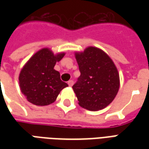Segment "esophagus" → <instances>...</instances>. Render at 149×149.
<instances>
[{
    "mask_svg": "<svg viewBox=\"0 0 149 149\" xmlns=\"http://www.w3.org/2000/svg\"><path fill=\"white\" fill-rule=\"evenodd\" d=\"M68 84L69 86H72V84H73V81L72 80H70V81H68Z\"/></svg>",
    "mask_w": 149,
    "mask_h": 149,
    "instance_id": "obj_1",
    "label": "esophagus"
}]
</instances>
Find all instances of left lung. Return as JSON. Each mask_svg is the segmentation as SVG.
I'll return each mask as SVG.
<instances>
[{"instance_id": "left-lung-1", "label": "left lung", "mask_w": 149, "mask_h": 149, "mask_svg": "<svg viewBox=\"0 0 149 149\" xmlns=\"http://www.w3.org/2000/svg\"><path fill=\"white\" fill-rule=\"evenodd\" d=\"M81 76L72 88L79 104L90 111L104 109L118 93V71L109 56L102 50L88 47L76 53Z\"/></svg>"}]
</instances>
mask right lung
Listing matches in <instances>:
<instances>
[{
    "mask_svg": "<svg viewBox=\"0 0 149 149\" xmlns=\"http://www.w3.org/2000/svg\"><path fill=\"white\" fill-rule=\"evenodd\" d=\"M65 53L54 55L49 49L35 53L21 69L19 83L22 93L30 103L45 106L53 103L60 92L68 84L61 80L58 71L54 69Z\"/></svg>",
    "mask_w": 149,
    "mask_h": 149,
    "instance_id": "right-lung-1",
    "label": "right lung"
}]
</instances>
